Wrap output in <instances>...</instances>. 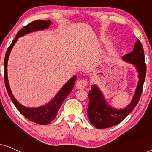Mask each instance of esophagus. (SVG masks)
<instances>
[{
	"label": "esophagus",
	"mask_w": 152,
	"mask_h": 152,
	"mask_svg": "<svg viewBox=\"0 0 152 152\" xmlns=\"http://www.w3.org/2000/svg\"><path fill=\"white\" fill-rule=\"evenodd\" d=\"M87 85H88V80L86 79V78H82V79L78 80L76 83V88H79V89L85 88Z\"/></svg>",
	"instance_id": "1"
}]
</instances>
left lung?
Listing matches in <instances>:
<instances>
[{"label": "left lung", "mask_w": 152, "mask_h": 152, "mask_svg": "<svg viewBox=\"0 0 152 152\" xmlns=\"http://www.w3.org/2000/svg\"><path fill=\"white\" fill-rule=\"evenodd\" d=\"M123 59L134 64L139 72V80L135 95L131 104L124 109H114L108 106L99 88L96 86H92L88 93L89 104L87 114L91 123L97 129L109 128L119 124L133 111L140 99L146 77V66L144 48L139 39L134 44V50L124 56Z\"/></svg>", "instance_id": "8db88e82"}]
</instances>
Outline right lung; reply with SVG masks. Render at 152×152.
<instances>
[{
  "label": "right lung",
  "mask_w": 152,
  "mask_h": 152,
  "mask_svg": "<svg viewBox=\"0 0 152 152\" xmlns=\"http://www.w3.org/2000/svg\"><path fill=\"white\" fill-rule=\"evenodd\" d=\"M50 23H51L50 20L45 21V20H36L30 23L25 26L24 27H23L17 33L15 39L12 41L11 44L8 47L4 59L5 85H6L7 92H8L10 99H11V101L13 102L15 107L17 108V109L19 111V112L23 116H25L26 118H28L30 121L41 125L48 124H49L50 121H53L54 118L56 117L57 113H58L59 109L61 106L62 103L64 102V101L65 100L67 96L71 93L73 88H74V85L76 80V76H74L72 78H71L64 85V87L60 90V91L56 96L55 98L51 102H49V104H46V106H41V107L31 109V108L25 107V106H22L21 104H19L16 101V99L14 98L11 91H10L9 85H8V76H7V63H8V59L10 55V50H11L12 48L14 46L15 43L16 42V41L20 36L28 34V33L32 32V31L43 30V29L46 28H48L50 25Z\"/></svg>",
  "instance_id": "right-lung-1"
}]
</instances>
